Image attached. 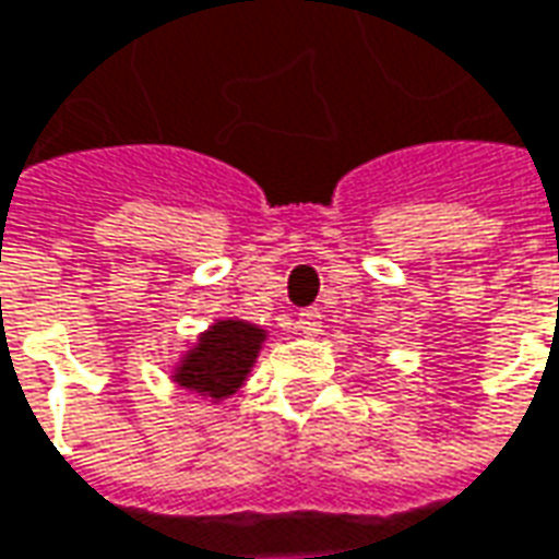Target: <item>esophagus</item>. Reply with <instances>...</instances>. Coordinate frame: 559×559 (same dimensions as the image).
<instances>
[{"instance_id":"1","label":"esophagus","mask_w":559,"mask_h":559,"mask_svg":"<svg viewBox=\"0 0 559 559\" xmlns=\"http://www.w3.org/2000/svg\"><path fill=\"white\" fill-rule=\"evenodd\" d=\"M321 311L318 309H306V311H299V318H296V328L302 330L306 336H318L321 333Z\"/></svg>"}]
</instances>
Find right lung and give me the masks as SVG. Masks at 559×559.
<instances>
[{"label":"right lung","mask_w":559,"mask_h":559,"mask_svg":"<svg viewBox=\"0 0 559 559\" xmlns=\"http://www.w3.org/2000/svg\"><path fill=\"white\" fill-rule=\"evenodd\" d=\"M265 336L269 333L250 321L219 318L201 333L189 352H183L170 379L180 389L219 404L248 382L250 370L263 352Z\"/></svg>","instance_id":"1"}]
</instances>
